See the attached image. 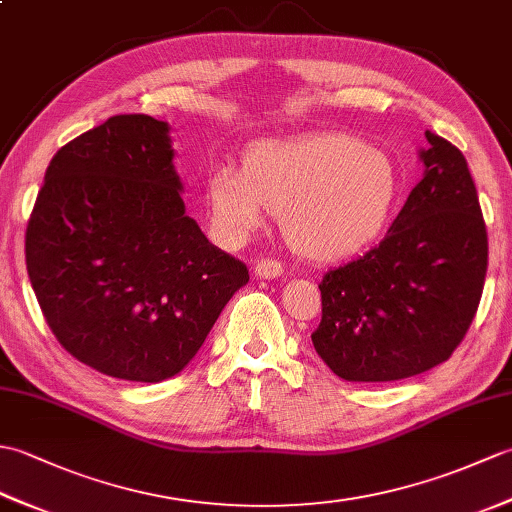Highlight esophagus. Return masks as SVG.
<instances>
[{"instance_id":"obj_1","label":"esophagus","mask_w":512,"mask_h":512,"mask_svg":"<svg viewBox=\"0 0 512 512\" xmlns=\"http://www.w3.org/2000/svg\"><path fill=\"white\" fill-rule=\"evenodd\" d=\"M253 273H255V277H259V279H275V277H279L281 273H284V268H281V264L277 262V259H259V262L255 264V268H253Z\"/></svg>"}]
</instances>
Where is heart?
Wrapping results in <instances>:
<instances>
[{"label": "heart", "mask_w": 512, "mask_h": 512, "mask_svg": "<svg viewBox=\"0 0 512 512\" xmlns=\"http://www.w3.org/2000/svg\"><path fill=\"white\" fill-rule=\"evenodd\" d=\"M400 176L385 149L341 132L259 140L244 167L206 180L215 231L239 242L279 211L288 246L310 262H336L372 246L396 209Z\"/></svg>", "instance_id": "obj_1"}]
</instances>
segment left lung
I'll list each match as a JSON object with an SVG mask.
<instances>
[{"instance_id":"obj_1","label":"left lung","mask_w":512,"mask_h":512,"mask_svg":"<svg viewBox=\"0 0 512 512\" xmlns=\"http://www.w3.org/2000/svg\"><path fill=\"white\" fill-rule=\"evenodd\" d=\"M424 178L383 242L319 284L312 345L350 383H387L447 361L480 306L488 235L462 151L424 132Z\"/></svg>"}]
</instances>
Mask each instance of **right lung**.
<instances>
[{"mask_svg":"<svg viewBox=\"0 0 512 512\" xmlns=\"http://www.w3.org/2000/svg\"><path fill=\"white\" fill-rule=\"evenodd\" d=\"M169 125L112 116L63 145L26 228L39 308L68 354L160 383L198 354L248 268L184 215Z\"/></svg>","mask_w":512,"mask_h":512,"instance_id":"1","label":"right lung"}]
</instances>
